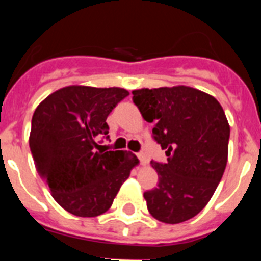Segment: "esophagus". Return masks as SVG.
<instances>
[{
  "instance_id": "1",
  "label": "esophagus",
  "mask_w": 261,
  "mask_h": 261,
  "mask_svg": "<svg viewBox=\"0 0 261 261\" xmlns=\"http://www.w3.org/2000/svg\"><path fill=\"white\" fill-rule=\"evenodd\" d=\"M137 158L141 165H146L147 163V158H146V155H145V153H137Z\"/></svg>"
}]
</instances>
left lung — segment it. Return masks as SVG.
Returning <instances> with one entry per match:
<instances>
[{
    "mask_svg": "<svg viewBox=\"0 0 261 261\" xmlns=\"http://www.w3.org/2000/svg\"><path fill=\"white\" fill-rule=\"evenodd\" d=\"M132 94L167 155V163L151 161L159 183L144 193L147 209L161 222H184L205 208L222 179L230 137L225 112L216 98L188 86Z\"/></svg>",
    "mask_w": 261,
    "mask_h": 261,
    "instance_id": "1",
    "label": "left lung"
}]
</instances>
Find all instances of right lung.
I'll list each match as a JSON object with an SVG mask.
<instances>
[{"mask_svg":"<svg viewBox=\"0 0 261 261\" xmlns=\"http://www.w3.org/2000/svg\"><path fill=\"white\" fill-rule=\"evenodd\" d=\"M128 95L120 87L68 86L34 112L30 149L36 168L69 213L96 217L107 212L138 163L135 154L100 150L98 142L108 138L107 116Z\"/></svg>","mask_w":261,"mask_h":261,"instance_id":"obj_1","label":"right lung"}]
</instances>
